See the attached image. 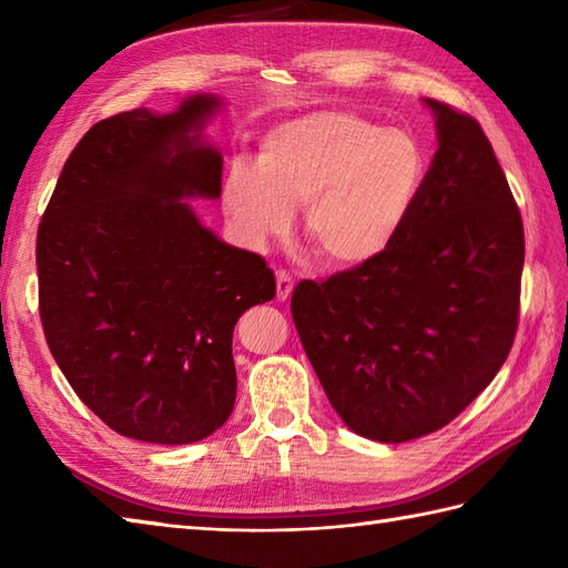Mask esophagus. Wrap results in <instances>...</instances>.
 <instances>
[{"instance_id": "esophagus-1", "label": "esophagus", "mask_w": 568, "mask_h": 568, "mask_svg": "<svg viewBox=\"0 0 568 568\" xmlns=\"http://www.w3.org/2000/svg\"><path fill=\"white\" fill-rule=\"evenodd\" d=\"M293 285H295V281H293L291 273H287V271H277V273H275V293H277V300H287V297H291Z\"/></svg>"}]
</instances>
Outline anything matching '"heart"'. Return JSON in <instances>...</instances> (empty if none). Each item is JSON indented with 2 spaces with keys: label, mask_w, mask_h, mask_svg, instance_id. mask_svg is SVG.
I'll return each mask as SVG.
<instances>
[{
  "label": "heart",
  "mask_w": 568,
  "mask_h": 568,
  "mask_svg": "<svg viewBox=\"0 0 568 568\" xmlns=\"http://www.w3.org/2000/svg\"><path fill=\"white\" fill-rule=\"evenodd\" d=\"M417 139L348 112H312L273 126L258 161L234 159L222 204L251 246L283 236L293 207L322 261L361 265L390 248L425 185Z\"/></svg>",
  "instance_id": "b5f03b06"
}]
</instances>
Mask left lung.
Instances as JSON below:
<instances>
[{
	"mask_svg": "<svg viewBox=\"0 0 568 568\" xmlns=\"http://www.w3.org/2000/svg\"><path fill=\"white\" fill-rule=\"evenodd\" d=\"M439 149L378 258L293 293L295 329L336 415L373 442L449 425L508 358L520 312L523 216L474 116L425 100Z\"/></svg>",
	"mask_w": 568,
	"mask_h": 568,
	"instance_id": "left-lung-1",
	"label": "left lung"
}]
</instances>
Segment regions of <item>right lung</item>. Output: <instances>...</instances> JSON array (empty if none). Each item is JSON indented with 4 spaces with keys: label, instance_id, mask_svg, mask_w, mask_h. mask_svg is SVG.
Instances as JSON below:
<instances>
[{
    "label": "right lung",
    "instance_id": "right-lung-1",
    "mask_svg": "<svg viewBox=\"0 0 568 568\" xmlns=\"http://www.w3.org/2000/svg\"><path fill=\"white\" fill-rule=\"evenodd\" d=\"M192 94L94 124L58 178L36 239L39 312L55 364L106 427L149 444L210 437L236 400L234 324L275 297L258 253L202 226L190 197L222 195L220 110Z\"/></svg>",
    "mask_w": 568,
    "mask_h": 568
}]
</instances>
